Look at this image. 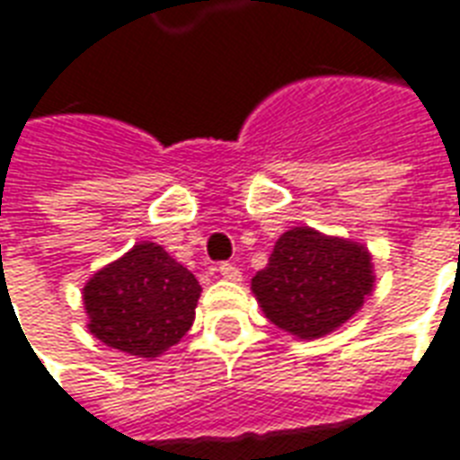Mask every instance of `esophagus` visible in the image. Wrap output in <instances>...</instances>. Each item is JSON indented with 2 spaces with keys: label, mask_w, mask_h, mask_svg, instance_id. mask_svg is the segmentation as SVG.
<instances>
[{
  "label": "esophagus",
  "mask_w": 460,
  "mask_h": 460,
  "mask_svg": "<svg viewBox=\"0 0 460 460\" xmlns=\"http://www.w3.org/2000/svg\"><path fill=\"white\" fill-rule=\"evenodd\" d=\"M219 275L224 278V280H241V270L236 268V265H231V263H221L219 265Z\"/></svg>",
  "instance_id": "esophagus-1"
}]
</instances>
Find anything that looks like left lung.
I'll return each instance as SVG.
<instances>
[{
  "instance_id": "left-lung-1",
  "label": "left lung",
  "mask_w": 460,
  "mask_h": 460,
  "mask_svg": "<svg viewBox=\"0 0 460 460\" xmlns=\"http://www.w3.org/2000/svg\"><path fill=\"white\" fill-rule=\"evenodd\" d=\"M376 288L363 243L295 226L275 241L268 265L251 280L263 314L295 339H322L351 319Z\"/></svg>"
}]
</instances>
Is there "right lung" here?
Instances as JSON below:
<instances>
[{
    "mask_svg": "<svg viewBox=\"0 0 460 460\" xmlns=\"http://www.w3.org/2000/svg\"><path fill=\"white\" fill-rule=\"evenodd\" d=\"M199 282L153 241H138L83 288L87 329L104 346L136 358H158L195 322Z\"/></svg>",
    "mask_w": 460,
    "mask_h": 460,
    "instance_id": "1",
    "label": "right lung"
}]
</instances>
